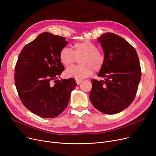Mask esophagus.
Here are the masks:
<instances>
[{"label":"esophagus","mask_w":156,"mask_h":156,"mask_svg":"<svg viewBox=\"0 0 156 156\" xmlns=\"http://www.w3.org/2000/svg\"><path fill=\"white\" fill-rule=\"evenodd\" d=\"M76 83H77V84L79 85V84H80L81 83H82V80H77V79H76Z\"/></svg>","instance_id":"esophagus-1"}]
</instances>
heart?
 <instances>
[{
	"label": "heart",
	"instance_id": "1",
	"mask_svg": "<svg viewBox=\"0 0 156 156\" xmlns=\"http://www.w3.org/2000/svg\"><path fill=\"white\" fill-rule=\"evenodd\" d=\"M73 50L65 47L59 54V58L62 64L65 66L73 65L79 59L80 65L74 66L65 71V76L80 80L90 76L94 71H99L105 63V56L101 51L98 50L96 44L90 41L76 42L73 46Z\"/></svg>",
	"mask_w": 156,
	"mask_h": 156
}]
</instances>
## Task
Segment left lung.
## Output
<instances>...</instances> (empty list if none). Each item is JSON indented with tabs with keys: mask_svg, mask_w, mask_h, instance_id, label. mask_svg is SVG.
<instances>
[{
	"mask_svg": "<svg viewBox=\"0 0 156 156\" xmlns=\"http://www.w3.org/2000/svg\"><path fill=\"white\" fill-rule=\"evenodd\" d=\"M104 52L105 63L93 80L90 98L100 112L115 114L128 107L134 100L142 71L135 49L121 36L105 33L97 38Z\"/></svg>",
	"mask_w": 156,
	"mask_h": 156,
	"instance_id": "obj_1",
	"label": "left lung"
}]
</instances>
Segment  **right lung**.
Masks as SVG:
<instances>
[{
	"label": "right lung",
	"mask_w": 156,
	"mask_h": 156,
	"mask_svg": "<svg viewBox=\"0 0 156 156\" xmlns=\"http://www.w3.org/2000/svg\"><path fill=\"white\" fill-rule=\"evenodd\" d=\"M68 42L63 37L41 34L21 50L14 69V82L24 106L36 115L53 118L67 107L73 78H58L65 70L59 54Z\"/></svg>",
	"instance_id": "obj_1"
}]
</instances>
